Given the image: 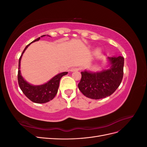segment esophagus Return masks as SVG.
Segmentation results:
<instances>
[{"label":"esophagus","instance_id":"obj_1","mask_svg":"<svg viewBox=\"0 0 147 147\" xmlns=\"http://www.w3.org/2000/svg\"><path fill=\"white\" fill-rule=\"evenodd\" d=\"M78 70H79V68L78 67H73L70 69L71 72H74V71H78Z\"/></svg>","mask_w":147,"mask_h":147}]
</instances>
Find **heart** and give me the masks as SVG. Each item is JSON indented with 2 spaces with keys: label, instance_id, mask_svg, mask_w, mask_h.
Wrapping results in <instances>:
<instances>
[{
  "label": "heart",
  "instance_id": "obj_1",
  "mask_svg": "<svg viewBox=\"0 0 147 147\" xmlns=\"http://www.w3.org/2000/svg\"><path fill=\"white\" fill-rule=\"evenodd\" d=\"M99 50H97V53H99Z\"/></svg>",
  "mask_w": 147,
  "mask_h": 147
}]
</instances>
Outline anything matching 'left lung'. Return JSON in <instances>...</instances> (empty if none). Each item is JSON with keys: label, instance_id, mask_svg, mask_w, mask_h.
<instances>
[{"label": "left lung", "instance_id": "left-lung-1", "mask_svg": "<svg viewBox=\"0 0 147 147\" xmlns=\"http://www.w3.org/2000/svg\"><path fill=\"white\" fill-rule=\"evenodd\" d=\"M111 67L99 72H82L78 87L84 96L92 99L110 96L119 87L123 77L124 57H109Z\"/></svg>", "mask_w": 147, "mask_h": 147}]
</instances>
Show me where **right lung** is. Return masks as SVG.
I'll use <instances>...</instances> for the list:
<instances>
[{
  "mask_svg": "<svg viewBox=\"0 0 147 147\" xmlns=\"http://www.w3.org/2000/svg\"><path fill=\"white\" fill-rule=\"evenodd\" d=\"M43 36H45V35H42L41 37ZM40 39V37H38L31 43L38 41ZM30 43H29V45L26 47L19 59V67L18 72V82L19 86L21 91H23L24 95L29 99H30L33 102L37 104L46 103V102L52 100L55 97L57 92V90H58L61 78L64 75L67 74L68 72H65L59 74L58 75H57L55 77H53L52 79H51L48 82L45 84H42V85L34 86L28 83L23 78V77L21 76L20 69L21 57L23 56L25 50H26V48L28 47Z\"/></svg>",
  "mask_w": 147,
  "mask_h": 147,
  "instance_id": "add662e5",
  "label": "right lung"
}]
</instances>
